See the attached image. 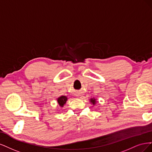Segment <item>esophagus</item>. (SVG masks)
I'll list each match as a JSON object with an SVG mask.
<instances>
[{"label": "esophagus", "instance_id": "esophagus-1", "mask_svg": "<svg viewBox=\"0 0 152 152\" xmlns=\"http://www.w3.org/2000/svg\"><path fill=\"white\" fill-rule=\"evenodd\" d=\"M76 96H79V95H77V94H76Z\"/></svg>", "mask_w": 152, "mask_h": 152}]
</instances>
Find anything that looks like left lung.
<instances>
[{"label": "left lung", "instance_id": "left-lung-1", "mask_svg": "<svg viewBox=\"0 0 152 152\" xmlns=\"http://www.w3.org/2000/svg\"><path fill=\"white\" fill-rule=\"evenodd\" d=\"M90 102L91 104L94 106L96 104V102H97L96 99H95V98H94V97H92V98H91V99H90Z\"/></svg>", "mask_w": 152, "mask_h": 152}]
</instances>
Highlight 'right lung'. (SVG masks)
<instances>
[{"label": "right lung", "instance_id": "obj_1", "mask_svg": "<svg viewBox=\"0 0 152 152\" xmlns=\"http://www.w3.org/2000/svg\"><path fill=\"white\" fill-rule=\"evenodd\" d=\"M57 100V103H58V105L61 107H63L66 104V103L67 100V97L64 95H62L59 97H58Z\"/></svg>", "mask_w": 152, "mask_h": 152}]
</instances>
